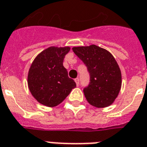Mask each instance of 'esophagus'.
I'll list each match as a JSON object with an SVG mask.
<instances>
[{"mask_svg":"<svg viewBox=\"0 0 147 147\" xmlns=\"http://www.w3.org/2000/svg\"><path fill=\"white\" fill-rule=\"evenodd\" d=\"M75 82H76V86H79V78H76V79H75Z\"/></svg>","mask_w":147,"mask_h":147,"instance_id":"obj_1","label":"esophagus"}]
</instances>
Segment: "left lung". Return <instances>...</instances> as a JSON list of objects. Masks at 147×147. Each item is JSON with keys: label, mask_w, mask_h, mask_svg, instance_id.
<instances>
[{"label": "left lung", "mask_w": 147, "mask_h": 147, "mask_svg": "<svg viewBox=\"0 0 147 147\" xmlns=\"http://www.w3.org/2000/svg\"><path fill=\"white\" fill-rule=\"evenodd\" d=\"M74 53L88 69L90 82L83 92L88 103L97 108L113 104L120 91L121 71L116 59L107 50L92 45L74 47Z\"/></svg>", "instance_id": "obj_1"}]
</instances>
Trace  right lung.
<instances>
[{"label": "right lung", "mask_w": 147, "mask_h": 147, "mask_svg": "<svg viewBox=\"0 0 147 147\" xmlns=\"http://www.w3.org/2000/svg\"><path fill=\"white\" fill-rule=\"evenodd\" d=\"M69 47H49L34 59L28 75L31 95L42 105L54 107L62 102L71 89L76 88L73 79L63 66Z\"/></svg>", "instance_id": "obj_1"}]
</instances>
